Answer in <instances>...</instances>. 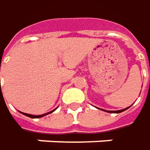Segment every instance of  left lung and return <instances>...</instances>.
<instances>
[{"label": "left lung", "mask_w": 150, "mask_h": 150, "mask_svg": "<svg viewBox=\"0 0 150 150\" xmlns=\"http://www.w3.org/2000/svg\"><path fill=\"white\" fill-rule=\"evenodd\" d=\"M129 108H130V107H129ZM129 108H125V109L119 110V111H105V110H103V111H105V112H111V113H120V112H124L125 110L128 109Z\"/></svg>", "instance_id": "obj_1"}]
</instances>
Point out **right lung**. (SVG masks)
<instances>
[{
	"mask_svg": "<svg viewBox=\"0 0 150 150\" xmlns=\"http://www.w3.org/2000/svg\"><path fill=\"white\" fill-rule=\"evenodd\" d=\"M56 110V109H54ZM54 110H52V111H51V112H47V113H45V114H42V115H38V116H34V115H31V114H27V113H24V112H21L22 114H24V115H25V116H27V117H31V118H39V117H44V116H46V115H47V114L49 113H52V112H54Z\"/></svg>",
	"mask_w": 150,
	"mask_h": 150,
	"instance_id": "add662e5",
	"label": "right lung"
}]
</instances>
